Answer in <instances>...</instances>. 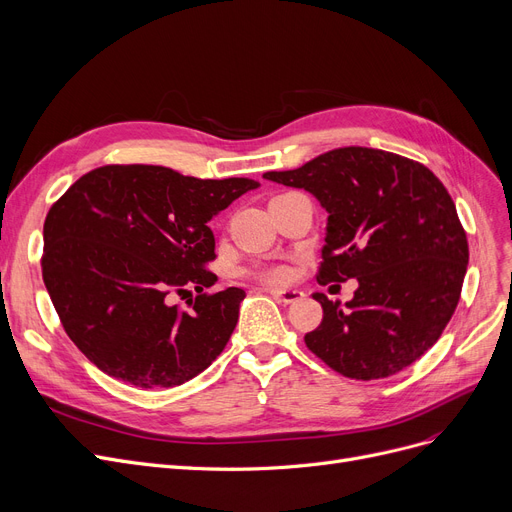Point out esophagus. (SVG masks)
Returning <instances> with one entry per match:
<instances>
[{
    "mask_svg": "<svg viewBox=\"0 0 512 512\" xmlns=\"http://www.w3.org/2000/svg\"><path fill=\"white\" fill-rule=\"evenodd\" d=\"M269 291V294L275 298V300H279V302H283V304H294V302H298V300H302L304 298V291H300V289H266Z\"/></svg>",
    "mask_w": 512,
    "mask_h": 512,
    "instance_id": "34e87169",
    "label": "esophagus"
}]
</instances>
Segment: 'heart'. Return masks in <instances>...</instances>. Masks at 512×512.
Listing matches in <instances>:
<instances>
[{
  "mask_svg": "<svg viewBox=\"0 0 512 512\" xmlns=\"http://www.w3.org/2000/svg\"><path fill=\"white\" fill-rule=\"evenodd\" d=\"M258 277L266 283H287L291 279V269L285 264H275V266H269V269H262Z\"/></svg>",
  "mask_w": 512,
  "mask_h": 512,
  "instance_id": "heart-1",
  "label": "heart"
}]
</instances>
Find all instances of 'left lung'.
Wrapping results in <instances>:
<instances>
[{
  "instance_id": "left-lung-1",
  "label": "left lung",
  "mask_w": 512,
  "mask_h": 512,
  "mask_svg": "<svg viewBox=\"0 0 512 512\" xmlns=\"http://www.w3.org/2000/svg\"><path fill=\"white\" fill-rule=\"evenodd\" d=\"M264 179L310 191L329 212L316 281H358L346 308L312 296L323 321L306 333L308 350L360 381L419 360L452 319L469 262L467 233L442 181L421 162L358 145Z\"/></svg>"
}]
</instances>
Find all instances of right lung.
I'll use <instances>...</instances> for the list:
<instances>
[{
	"instance_id": "1",
	"label": "right lung",
	"mask_w": 512,
	"mask_h": 512,
	"mask_svg": "<svg viewBox=\"0 0 512 512\" xmlns=\"http://www.w3.org/2000/svg\"><path fill=\"white\" fill-rule=\"evenodd\" d=\"M254 179H196L152 164H108L72 183L43 225L41 273L60 323L106 375L175 387L221 354L246 291L216 294L208 221ZM196 288L192 310L167 304Z\"/></svg>"
}]
</instances>
